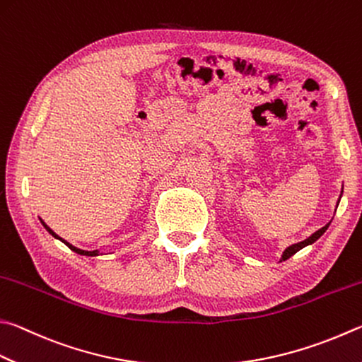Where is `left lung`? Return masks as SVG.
I'll return each instance as SVG.
<instances>
[{
	"label": "left lung",
	"instance_id": "1",
	"mask_svg": "<svg viewBox=\"0 0 362 362\" xmlns=\"http://www.w3.org/2000/svg\"><path fill=\"white\" fill-rule=\"evenodd\" d=\"M327 226H329V223H327V225H326V226H323L321 229H318L317 233H313L308 239L299 242V244H294V245H291V247H288V248L285 250V252H284V256H281V261H286L288 258H291V256H293L294 253H298L300 248H304L305 245H310V244H313L315 240H318V239L321 238V235H323V233L326 231V229H327Z\"/></svg>",
	"mask_w": 362,
	"mask_h": 362
}]
</instances>
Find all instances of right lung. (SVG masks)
Returning <instances> with one entry per match:
<instances>
[{
	"instance_id": "add662e5",
	"label": "right lung",
	"mask_w": 362,
	"mask_h": 362,
	"mask_svg": "<svg viewBox=\"0 0 362 362\" xmlns=\"http://www.w3.org/2000/svg\"><path fill=\"white\" fill-rule=\"evenodd\" d=\"M42 225H44V228L45 229H47V231L52 234V235H54V238H57V239H60L62 242H63V244H66L71 250H72V252H76V253H78V255H87V256H96L98 255V252H96V250H93V252H87V250H81V248H77V247H74V245H71L69 244V242H66V240H64V239H62V238H58V235L54 233V231H52V229L47 226V225H45V223L42 221Z\"/></svg>"
}]
</instances>
